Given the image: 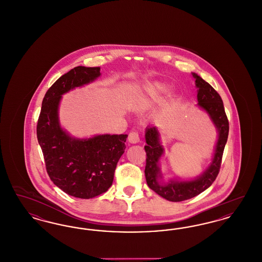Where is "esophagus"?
Segmentation results:
<instances>
[{
  "label": "esophagus",
  "instance_id": "esophagus-1",
  "mask_svg": "<svg viewBox=\"0 0 262 262\" xmlns=\"http://www.w3.org/2000/svg\"><path fill=\"white\" fill-rule=\"evenodd\" d=\"M138 141H139V136H138L137 133L133 132V133H130V134L128 135V142H129V143L135 144V143H137Z\"/></svg>",
  "mask_w": 262,
  "mask_h": 262
}]
</instances>
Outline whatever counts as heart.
I'll list each match as a JSON object with an SVG mask.
<instances>
[{
	"label": "heart",
	"instance_id": "b5f03b06",
	"mask_svg": "<svg viewBox=\"0 0 262 262\" xmlns=\"http://www.w3.org/2000/svg\"><path fill=\"white\" fill-rule=\"evenodd\" d=\"M169 91V86L161 82L147 84L132 99L130 105L136 108H145L156 100L160 99Z\"/></svg>",
	"mask_w": 262,
	"mask_h": 262
}]
</instances>
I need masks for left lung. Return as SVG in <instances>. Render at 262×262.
Returning <instances> with one entry per match:
<instances>
[{"mask_svg": "<svg viewBox=\"0 0 262 262\" xmlns=\"http://www.w3.org/2000/svg\"><path fill=\"white\" fill-rule=\"evenodd\" d=\"M198 88L196 106L206 113L217 129V141L211 162L206 169L193 179H165L161 171V158L165 148L157 126L149 125L145 129L144 149L146 152L145 178L148 187L165 200L173 202L192 199L207 189L219 173L222 155L229 135V122L225 113L223 101L211 85L195 73H191Z\"/></svg>", "mask_w": 262, "mask_h": 262, "instance_id": "left-lung-1", "label": "left lung"}]
</instances>
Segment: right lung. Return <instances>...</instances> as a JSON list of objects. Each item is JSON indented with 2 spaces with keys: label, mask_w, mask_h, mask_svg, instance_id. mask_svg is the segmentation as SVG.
<instances>
[{
  "label": "right lung",
  "mask_w": 262,
  "mask_h": 262,
  "mask_svg": "<svg viewBox=\"0 0 262 262\" xmlns=\"http://www.w3.org/2000/svg\"><path fill=\"white\" fill-rule=\"evenodd\" d=\"M101 76L100 68L75 67L46 92L38 119L37 138L51 181L69 195L88 200L112 186L127 135L72 137L62 128L59 107L62 95Z\"/></svg>",
  "instance_id": "right-lung-1"
}]
</instances>
